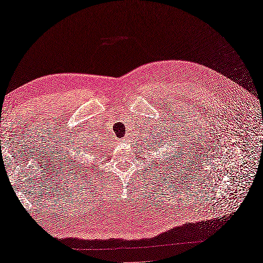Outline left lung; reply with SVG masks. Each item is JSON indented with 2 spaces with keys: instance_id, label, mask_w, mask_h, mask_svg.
I'll use <instances>...</instances> for the list:
<instances>
[{
  "instance_id": "obj_1",
  "label": "left lung",
  "mask_w": 263,
  "mask_h": 263,
  "mask_svg": "<svg viewBox=\"0 0 263 263\" xmlns=\"http://www.w3.org/2000/svg\"><path fill=\"white\" fill-rule=\"evenodd\" d=\"M160 144H161V141H159V142H158V146H159V145H160ZM156 145H157V144H156V142H154V146H156ZM154 148H155V147H154Z\"/></svg>"
}]
</instances>
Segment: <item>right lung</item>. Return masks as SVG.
I'll use <instances>...</instances> for the list:
<instances>
[{"instance_id": "right-lung-1", "label": "right lung", "mask_w": 263, "mask_h": 263, "mask_svg": "<svg viewBox=\"0 0 263 263\" xmlns=\"http://www.w3.org/2000/svg\"><path fill=\"white\" fill-rule=\"evenodd\" d=\"M92 146L93 147V148H91ZM98 148H99V146H97V148H95V146H91V148L89 147V148H87L86 150L83 148V149H82V151H83V153H91V149H92V150H94V149H95V150H98ZM83 153H81V154H83ZM81 154H80V156H81ZM78 155H79V153H78ZM78 157H79V156H78ZM76 159H77V158H76ZM76 159H73V162L76 161Z\"/></svg>"}]
</instances>
